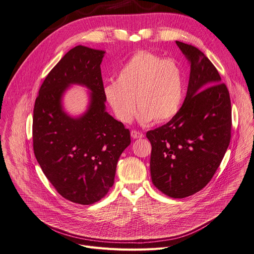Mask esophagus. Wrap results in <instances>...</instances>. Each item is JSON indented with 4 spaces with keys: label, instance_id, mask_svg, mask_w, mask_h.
<instances>
[{
    "label": "esophagus",
    "instance_id": "1",
    "mask_svg": "<svg viewBox=\"0 0 254 254\" xmlns=\"http://www.w3.org/2000/svg\"><path fill=\"white\" fill-rule=\"evenodd\" d=\"M131 137L133 139H138V138H142L143 137V134L139 131L136 130H131Z\"/></svg>",
    "mask_w": 254,
    "mask_h": 254
}]
</instances>
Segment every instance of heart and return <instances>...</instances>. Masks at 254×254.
Returning <instances> with one entry per match:
<instances>
[{
    "mask_svg": "<svg viewBox=\"0 0 254 254\" xmlns=\"http://www.w3.org/2000/svg\"><path fill=\"white\" fill-rule=\"evenodd\" d=\"M103 95L117 120L124 124L132 121L136 104L140 122L148 123L154 119L165 122L181 109L183 70L173 59L141 50L119 70L116 82L104 85Z\"/></svg>",
    "mask_w": 254,
    "mask_h": 254,
    "instance_id": "heart-1",
    "label": "heart"
}]
</instances>
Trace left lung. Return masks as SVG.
Masks as SVG:
<instances>
[{"label":"left lung","instance_id":"obj_1","mask_svg":"<svg viewBox=\"0 0 254 254\" xmlns=\"http://www.w3.org/2000/svg\"><path fill=\"white\" fill-rule=\"evenodd\" d=\"M190 62V79L182 108L171 120L147 131L152 143L154 186L171 198L202 190L225 156L231 139L232 109L227 86L217 69L197 47L180 41Z\"/></svg>","mask_w":254,"mask_h":254}]
</instances>
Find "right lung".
Instances as JSON below:
<instances>
[{"label": "right lung", "mask_w": 254, "mask_h": 254, "mask_svg": "<svg viewBox=\"0 0 254 254\" xmlns=\"http://www.w3.org/2000/svg\"><path fill=\"white\" fill-rule=\"evenodd\" d=\"M106 51L70 49L43 82L35 102L33 140L36 159L61 195L90 205L107 195L117 163L130 144V131L106 111L100 64ZM72 84L87 87L89 101L70 116L63 96Z\"/></svg>", "instance_id": "add662e5"}]
</instances>
